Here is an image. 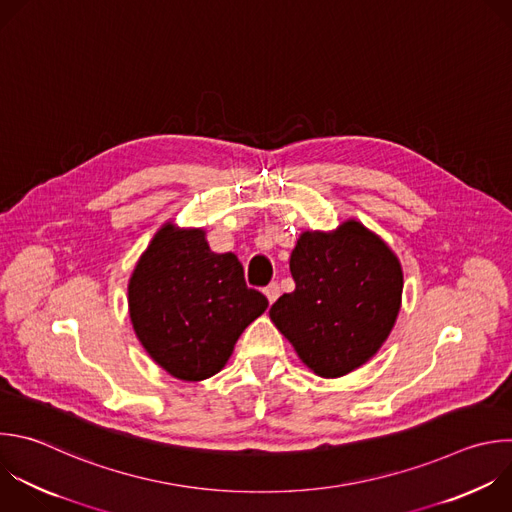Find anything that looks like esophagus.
<instances>
[{
	"label": "esophagus",
	"instance_id": "obj_1",
	"mask_svg": "<svg viewBox=\"0 0 512 512\" xmlns=\"http://www.w3.org/2000/svg\"><path fill=\"white\" fill-rule=\"evenodd\" d=\"M279 293H281V289H279V285H277V283H271V285H267V287H265V295H267L269 303H275V299L279 297Z\"/></svg>",
	"mask_w": 512,
	"mask_h": 512
}]
</instances>
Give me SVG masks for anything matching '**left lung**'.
Listing matches in <instances>:
<instances>
[{
  "label": "left lung",
  "instance_id": "left-lung-1",
  "mask_svg": "<svg viewBox=\"0 0 512 512\" xmlns=\"http://www.w3.org/2000/svg\"><path fill=\"white\" fill-rule=\"evenodd\" d=\"M295 291L269 309L299 360L321 378L370 362L402 305L400 259L374 231L348 219L335 231H303L289 259Z\"/></svg>",
  "mask_w": 512,
  "mask_h": 512
}]
</instances>
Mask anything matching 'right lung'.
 Wrapping results in <instances>:
<instances>
[{
    "mask_svg": "<svg viewBox=\"0 0 512 512\" xmlns=\"http://www.w3.org/2000/svg\"><path fill=\"white\" fill-rule=\"evenodd\" d=\"M205 229L164 223L128 279V313L146 354L173 378L201 382L225 368L245 327L269 305L233 253Z\"/></svg>",
    "mask_w": 512,
    "mask_h": 512,
    "instance_id": "add662e5",
    "label": "right lung"
}]
</instances>
